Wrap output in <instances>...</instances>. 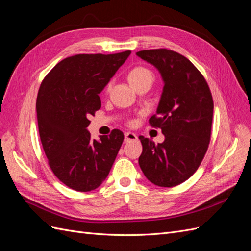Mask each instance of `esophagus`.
Instances as JSON below:
<instances>
[{
	"mask_svg": "<svg viewBox=\"0 0 251 251\" xmlns=\"http://www.w3.org/2000/svg\"><path fill=\"white\" fill-rule=\"evenodd\" d=\"M137 140V135L131 133V132H127L125 133V142H130V141H135Z\"/></svg>",
	"mask_w": 251,
	"mask_h": 251,
	"instance_id": "34e87169",
	"label": "esophagus"
}]
</instances>
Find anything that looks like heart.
<instances>
[{
  "label": "heart",
  "mask_w": 251,
  "mask_h": 251,
  "mask_svg": "<svg viewBox=\"0 0 251 251\" xmlns=\"http://www.w3.org/2000/svg\"><path fill=\"white\" fill-rule=\"evenodd\" d=\"M127 78L133 86H136L137 83L143 80H146L148 78H154V77H153V73H151L149 69H147V68L136 67L133 70H131L130 73H128ZM107 89L110 90V86H108Z\"/></svg>",
  "instance_id": "1"
}]
</instances>
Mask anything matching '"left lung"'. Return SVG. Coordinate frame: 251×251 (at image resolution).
<instances>
[{"label": "left lung", "instance_id": "8db88e82", "mask_svg": "<svg viewBox=\"0 0 251 251\" xmlns=\"http://www.w3.org/2000/svg\"><path fill=\"white\" fill-rule=\"evenodd\" d=\"M160 72L164 86L150 125L161 128L162 143L140 136L139 165L151 183L173 187L198 170L210 141L214 100L206 80L191 60L168 49L136 53Z\"/></svg>", "mask_w": 251, "mask_h": 251}]
</instances>
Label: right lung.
<instances>
[{"mask_svg": "<svg viewBox=\"0 0 251 251\" xmlns=\"http://www.w3.org/2000/svg\"><path fill=\"white\" fill-rule=\"evenodd\" d=\"M131 51L76 54L59 62L42 81L36 98L43 149L53 174L77 192L97 188L108 177L124 141L113 130L92 140L87 127L101 107L100 94Z\"/></svg>", "mask_w": 251, "mask_h": 251, "instance_id": "obj_1", "label": "right lung"}]
</instances>
